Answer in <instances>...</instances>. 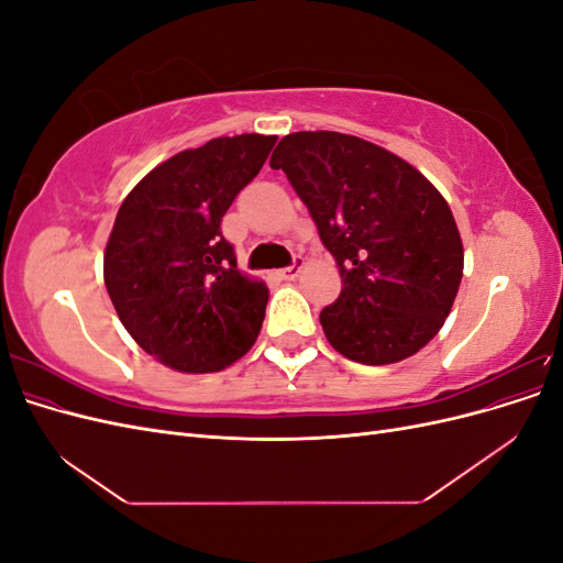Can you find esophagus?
Instances as JSON below:
<instances>
[{"label": "esophagus", "mask_w": 563, "mask_h": 563, "mask_svg": "<svg viewBox=\"0 0 563 563\" xmlns=\"http://www.w3.org/2000/svg\"><path fill=\"white\" fill-rule=\"evenodd\" d=\"M302 267H305V261L300 258V255H296V258H294V263H291V265H288V267H284V269L279 272V275H282V279H286V282H291V279H296V277L300 275V272H302Z\"/></svg>", "instance_id": "esophagus-1"}]
</instances>
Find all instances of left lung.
<instances>
[{
    "label": "left lung",
    "instance_id": "8db88e82",
    "mask_svg": "<svg viewBox=\"0 0 563 563\" xmlns=\"http://www.w3.org/2000/svg\"><path fill=\"white\" fill-rule=\"evenodd\" d=\"M308 207L343 291L319 314L333 350L383 366L444 327L463 279V242L446 199L401 157L335 131H298L269 159Z\"/></svg>",
    "mask_w": 563,
    "mask_h": 563
}]
</instances>
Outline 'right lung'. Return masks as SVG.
Instances as JSON below:
<instances>
[{
  "label": "right lung",
  "mask_w": 563,
  "mask_h": 563,
  "mask_svg": "<svg viewBox=\"0 0 563 563\" xmlns=\"http://www.w3.org/2000/svg\"><path fill=\"white\" fill-rule=\"evenodd\" d=\"M277 135L213 139L162 162L117 211L103 277L119 321L147 354L183 373L223 371L261 333L267 286L236 269L220 232Z\"/></svg>",
  "instance_id": "right-lung-1"
}]
</instances>
